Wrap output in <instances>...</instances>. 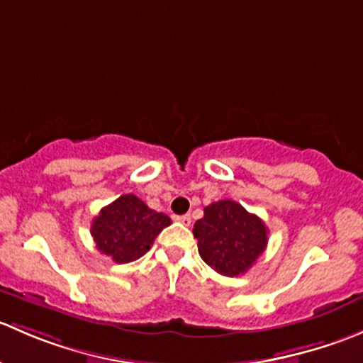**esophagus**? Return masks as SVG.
I'll return each instance as SVG.
<instances>
[{
  "label": "esophagus",
  "instance_id": "obj_1",
  "mask_svg": "<svg viewBox=\"0 0 363 363\" xmlns=\"http://www.w3.org/2000/svg\"><path fill=\"white\" fill-rule=\"evenodd\" d=\"M177 221H179V223H182V225H184V226H189V225H191V216H189V214L179 216Z\"/></svg>",
  "mask_w": 363,
  "mask_h": 363
}]
</instances>
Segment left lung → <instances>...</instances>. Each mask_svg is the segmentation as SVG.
I'll return each mask as SVG.
<instances>
[{"label": "left lung", "instance_id": "1", "mask_svg": "<svg viewBox=\"0 0 363 363\" xmlns=\"http://www.w3.org/2000/svg\"><path fill=\"white\" fill-rule=\"evenodd\" d=\"M193 233L203 262L228 277L246 274L269 240L265 223L233 200L207 205Z\"/></svg>", "mask_w": 363, "mask_h": 363}]
</instances>
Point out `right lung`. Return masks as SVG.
<instances>
[{
    "mask_svg": "<svg viewBox=\"0 0 363 363\" xmlns=\"http://www.w3.org/2000/svg\"><path fill=\"white\" fill-rule=\"evenodd\" d=\"M170 218L149 208L135 195H123L93 219L91 235L98 251L116 263H130L151 250L152 242Z\"/></svg>",
    "mask_w": 363,
    "mask_h": 363,
    "instance_id": "obj_1",
    "label": "right lung"
}]
</instances>
